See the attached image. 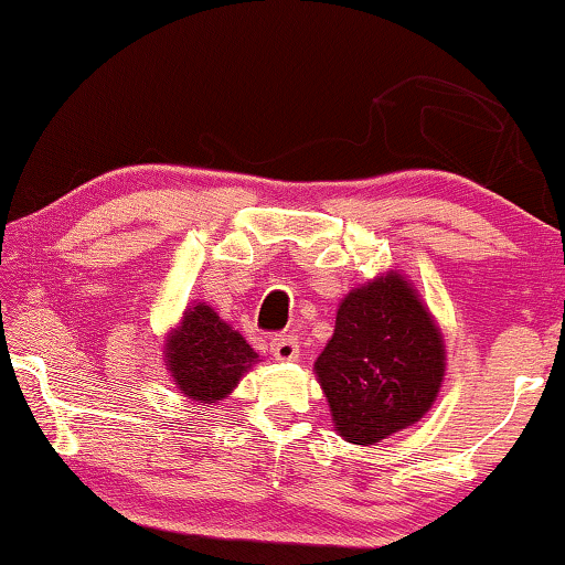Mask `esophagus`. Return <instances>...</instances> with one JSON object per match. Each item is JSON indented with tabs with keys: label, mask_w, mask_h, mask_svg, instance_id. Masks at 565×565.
Listing matches in <instances>:
<instances>
[{
	"label": "esophagus",
	"mask_w": 565,
	"mask_h": 565,
	"mask_svg": "<svg viewBox=\"0 0 565 565\" xmlns=\"http://www.w3.org/2000/svg\"><path fill=\"white\" fill-rule=\"evenodd\" d=\"M269 350H273L275 360L280 362H292L298 358V339L290 334H277L269 339Z\"/></svg>",
	"instance_id": "34e87169"
}]
</instances>
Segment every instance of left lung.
<instances>
[{
  "label": "left lung",
  "mask_w": 565,
  "mask_h": 565,
  "mask_svg": "<svg viewBox=\"0 0 565 565\" xmlns=\"http://www.w3.org/2000/svg\"><path fill=\"white\" fill-rule=\"evenodd\" d=\"M313 370L337 435L375 445L435 404L445 377L443 331L414 285L385 273L347 292Z\"/></svg>",
  "instance_id": "1"
}]
</instances>
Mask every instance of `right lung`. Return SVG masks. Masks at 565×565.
I'll return each mask as SVG.
<instances>
[{"mask_svg": "<svg viewBox=\"0 0 565 565\" xmlns=\"http://www.w3.org/2000/svg\"><path fill=\"white\" fill-rule=\"evenodd\" d=\"M164 360L184 396L215 404L236 388L259 354L211 306L195 303L167 337Z\"/></svg>", "mask_w": 565, "mask_h": 565, "instance_id": "obj_1", "label": "right lung"}]
</instances>
